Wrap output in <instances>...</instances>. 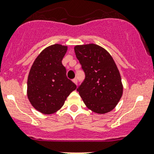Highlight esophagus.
I'll list each match as a JSON object with an SVG mask.
<instances>
[{"label":"esophagus","instance_id":"obj_1","mask_svg":"<svg viewBox=\"0 0 154 154\" xmlns=\"http://www.w3.org/2000/svg\"><path fill=\"white\" fill-rule=\"evenodd\" d=\"M73 82H74V83L76 84V85H77V78H74V80H73Z\"/></svg>","mask_w":154,"mask_h":154}]
</instances>
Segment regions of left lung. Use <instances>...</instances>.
<instances>
[{"label": "left lung", "instance_id": "left-lung-1", "mask_svg": "<svg viewBox=\"0 0 154 154\" xmlns=\"http://www.w3.org/2000/svg\"><path fill=\"white\" fill-rule=\"evenodd\" d=\"M77 58L85 73L77 89L89 109L105 114L117 106L123 93L120 73L110 54L96 44L76 45Z\"/></svg>", "mask_w": 154, "mask_h": 154}]
</instances>
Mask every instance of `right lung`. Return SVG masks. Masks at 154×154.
Masks as SVG:
<instances>
[{
    "instance_id": "1",
    "label": "right lung",
    "mask_w": 154,
    "mask_h": 154,
    "mask_svg": "<svg viewBox=\"0 0 154 154\" xmlns=\"http://www.w3.org/2000/svg\"><path fill=\"white\" fill-rule=\"evenodd\" d=\"M67 46L54 44L45 48L35 58L27 80V97L40 112L52 114L64 104L77 86L66 75L62 64Z\"/></svg>"
}]
</instances>
